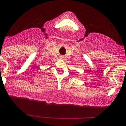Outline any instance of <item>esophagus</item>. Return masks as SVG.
I'll list each match as a JSON object with an SVG mask.
<instances>
[{"label":"esophagus","instance_id":"34e87169","mask_svg":"<svg viewBox=\"0 0 126 126\" xmlns=\"http://www.w3.org/2000/svg\"><path fill=\"white\" fill-rule=\"evenodd\" d=\"M60 59H63V56H60Z\"/></svg>","mask_w":126,"mask_h":126}]
</instances>
